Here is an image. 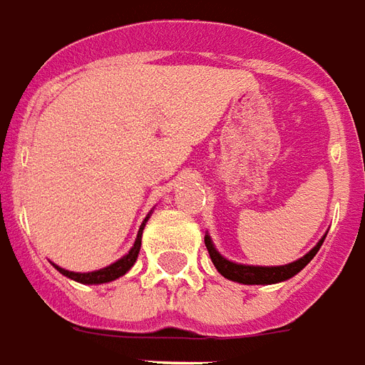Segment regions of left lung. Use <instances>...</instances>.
Returning a JSON list of instances; mask_svg holds the SVG:
<instances>
[{
	"instance_id": "obj_1",
	"label": "left lung",
	"mask_w": 365,
	"mask_h": 365,
	"mask_svg": "<svg viewBox=\"0 0 365 365\" xmlns=\"http://www.w3.org/2000/svg\"><path fill=\"white\" fill-rule=\"evenodd\" d=\"M324 239H321L313 249H311L305 257H302L299 260H295L292 264H286V267H245V264H235L231 260L223 259L220 252L215 251L214 245L210 241V237L206 235L204 237V243H206V249L210 252V259L214 262V267L217 268V272L222 274L223 278L227 280L239 282V284H276V282H284L295 276L302 268H305V264H309L311 259L317 255V251L321 249Z\"/></svg>"
}]
</instances>
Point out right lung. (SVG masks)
<instances>
[{
	"instance_id": "1",
	"label": "right lung",
	"mask_w": 365,
	"mask_h": 365,
	"mask_svg": "<svg viewBox=\"0 0 365 365\" xmlns=\"http://www.w3.org/2000/svg\"><path fill=\"white\" fill-rule=\"evenodd\" d=\"M143 225H145V223H142V227H140V231H138V237H135V243L134 247L130 249V252H128L126 257H122L120 260H116V262L110 264V267L103 268V270H97V272H85V274L70 272V270H63V268L56 267V264L54 267L58 268L63 276H68V278H71V280H76V282H81V284H105V282L116 280V278L124 276L130 268L134 267L135 259H138V252H140V247H142Z\"/></svg>"
}]
</instances>
